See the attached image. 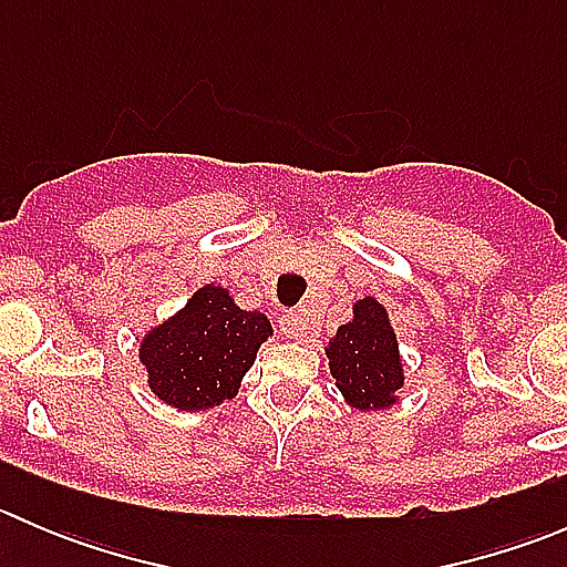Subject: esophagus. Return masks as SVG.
Listing matches in <instances>:
<instances>
[{
    "label": "esophagus",
    "mask_w": 567,
    "mask_h": 567,
    "mask_svg": "<svg viewBox=\"0 0 567 567\" xmlns=\"http://www.w3.org/2000/svg\"><path fill=\"white\" fill-rule=\"evenodd\" d=\"M279 331H282L285 337H290V340H307V337H310V326H307V318L301 316L299 310L282 312V318H279Z\"/></svg>",
    "instance_id": "obj_1"
}]
</instances>
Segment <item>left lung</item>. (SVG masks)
I'll return each instance as SVG.
<instances>
[{"instance_id":"left-lung-1","label":"left lung","mask_w":567,"mask_h":567,"mask_svg":"<svg viewBox=\"0 0 567 567\" xmlns=\"http://www.w3.org/2000/svg\"><path fill=\"white\" fill-rule=\"evenodd\" d=\"M326 357L337 390L357 411H381L394 405L405 384L398 334L384 305L373 296H364L353 305V318L337 329Z\"/></svg>"}]
</instances>
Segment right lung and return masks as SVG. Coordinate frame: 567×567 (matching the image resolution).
I'll return each instance as SVG.
<instances>
[{
    "label": "right lung",
    "mask_w": 567,
    "mask_h": 567,
    "mask_svg": "<svg viewBox=\"0 0 567 567\" xmlns=\"http://www.w3.org/2000/svg\"><path fill=\"white\" fill-rule=\"evenodd\" d=\"M268 337L271 320L262 312L241 310L221 285H205L183 310L147 331L140 362L158 400L177 411H205L236 398Z\"/></svg>",
    "instance_id": "add662e5"
}]
</instances>
